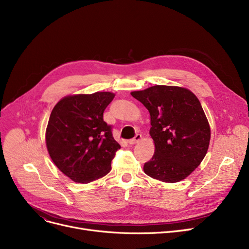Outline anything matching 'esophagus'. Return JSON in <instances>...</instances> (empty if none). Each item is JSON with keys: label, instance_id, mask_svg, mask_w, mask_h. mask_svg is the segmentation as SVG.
Segmentation results:
<instances>
[{"label": "esophagus", "instance_id": "obj_1", "mask_svg": "<svg viewBox=\"0 0 249 249\" xmlns=\"http://www.w3.org/2000/svg\"><path fill=\"white\" fill-rule=\"evenodd\" d=\"M141 139H142V136H141L140 134H136L133 139H130V140H129V144H131V145L136 144V143H138Z\"/></svg>", "mask_w": 249, "mask_h": 249}]
</instances>
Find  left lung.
Here are the masks:
<instances>
[{"mask_svg":"<svg viewBox=\"0 0 249 249\" xmlns=\"http://www.w3.org/2000/svg\"><path fill=\"white\" fill-rule=\"evenodd\" d=\"M150 114L152 159L143 166L150 178L178 182L197 168L208 151L211 129L199 99L177 86H153L131 91Z\"/></svg>","mask_w":249,"mask_h":249,"instance_id":"8db88e82","label":"left lung"}]
</instances>
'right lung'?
<instances>
[{"instance_id": "1", "label": "right lung", "mask_w": 249, "mask_h": 249, "mask_svg": "<svg viewBox=\"0 0 249 249\" xmlns=\"http://www.w3.org/2000/svg\"><path fill=\"white\" fill-rule=\"evenodd\" d=\"M114 97L111 91L70 95L52 109L45 132L47 151L59 171L75 182L88 184L111 171L120 145L103 113Z\"/></svg>"}]
</instances>
